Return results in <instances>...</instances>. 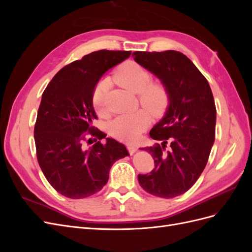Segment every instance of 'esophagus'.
<instances>
[{
  "label": "esophagus",
  "instance_id": "obj_1",
  "mask_svg": "<svg viewBox=\"0 0 252 252\" xmlns=\"http://www.w3.org/2000/svg\"><path fill=\"white\" fill-rule=\"evenodd\" d=\"M127 149L129 151V154L133 155L134 152L136 151V149H138V147H136L135 145H133V144H127Z\"/></svg>",
  "mask_w": 252,
  "mask_h": 252
}]
</instances>
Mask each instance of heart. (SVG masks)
<instances>
[{"label": "heart", "instance_id": "1", "mask_svg": "<svg viewBox=\"0 0 252 252\" xmlns=\"http://www.w3.org/2000/svg\"><path fill=\"white\" fill-rule=\"evenodd\" d=\"M113 79L122 87L133 94H139L141 104L155 116L163 113L169 101L168 90L162 83H150V72L138 63L128 61L119 66ZM111 86L109 78H103L96 83L93 93V104L98 114L106 112V96ZM150 124V113L145 109L124 113L110 123V133L119 140L134 142L146 130Z\"/></svg>", "mask_w": 252, "mask_h": 252}]
</instances>
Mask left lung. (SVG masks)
<instances>
[{
  "instance_id": "1",
  "label": "left lung",
  "mask_w": 252,
  "mask_h": 252,
  "mask_svg": "<svg viewBox=\"0 0 252 252\" xmlns=\"http://www.w3.org/2000/svg\"><path fill=\"white\" fill-rule=\"evenodd\" d=\"M132 57L169 94L164 117L149 132L161 144L141 148L154 158L155 168L138 180L148 193L171 199L191 188L207 164L216 138L215 98L208 81L182 52L135 51Z\"/></svg>"
}]
</instances>
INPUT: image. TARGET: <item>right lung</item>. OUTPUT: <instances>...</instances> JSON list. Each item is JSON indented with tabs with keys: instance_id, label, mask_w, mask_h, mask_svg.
Returning a JSON list of instances; mask_svg holds the SVG:
<instances>
[{
	"instance_id": "obj_1",
	"label": "right lung",
	"mask_w": 252,
	"mask_h": 252,
	"mask_svg": "<svg viewBox=\"0 0 252 252\" xmlns=\"http://www.w3.org/2000/svg\"><path fill=\"white\" fill-rule=\"evenodd\" d=\"M130 55L105 49L91 52L62 68L44 90L34 126L36 157L45 178L62 195L83 199L100 191L113 163L129 156L123 144L110 138L89 149L82 142L86 132L106 137L93 126L97 119L94 89L106 71Z\"/></svg>"
}]
</instances>
